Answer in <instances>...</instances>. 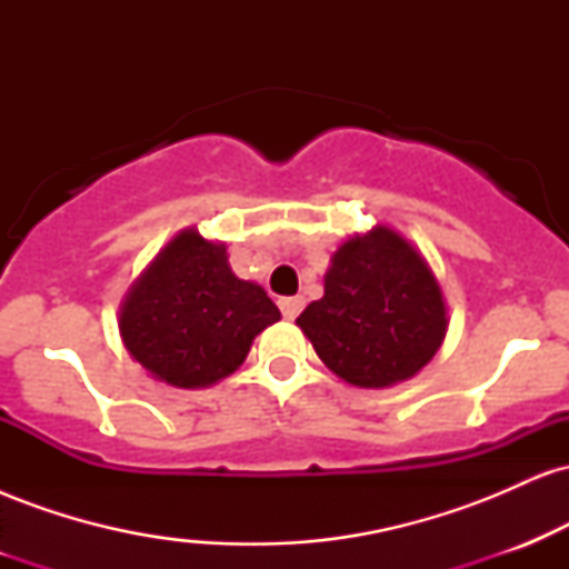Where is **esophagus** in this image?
Here are the masks:
<instances>
[{
    "instance_id": "obj_1",
    "label": "esophagus",
    "mask_w": 569,
    "mask_h": 569,
    "mask_svg": "<svg viewBox=\"0 0 569 569\" xmlns=\"http://www.w3.org/2000/svg\"><path fill=\"white\" fill-rule=\"evenodd\" d=\"M278 305H280V312H283L286 321H293V318H297L299 312H302L305 299L302 297H283Z\"/></svg>"
}]
</instances>
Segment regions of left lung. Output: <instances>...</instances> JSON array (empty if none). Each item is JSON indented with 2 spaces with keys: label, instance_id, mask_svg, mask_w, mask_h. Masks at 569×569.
<instances>
[{
  "label": "left lung",
  "instance_id": "obj_1",
  "mask_svg": "<svg viewBox=\"0 0 569 569\" xmlns=\"http://www.w3.org/2000/svg\"><path fill=\"white\" fill-rule=\"evenodd\" d=\"M297 326L352 388H390L422 371L447 337V299L420 248L393 227L350 234L331 253L323 297Z\"/></svg>",
  "mask_w": 569,
  "mask_h": 569
}]
</instances>
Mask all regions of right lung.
Returning a JSON list of instances; mask_svg holds the SVG:
<instances>
[{
  "instance_id": "1",
  "label": "right lung",
  "mask_w": 569,
  "mask_h": 569,
  "mask_svg": "<svg viewBox=\"0 0 569 569\" xmlns=\"http://www.w3.org/2000/svg\"><path fill=\"white\" fill-rule=\"evenodd\" d=\"M280 310L232 272L227 246L194 227L173 234L120 305V337L152 380L198 390L230 377Z\"/></svg>"
}]
</instances>
